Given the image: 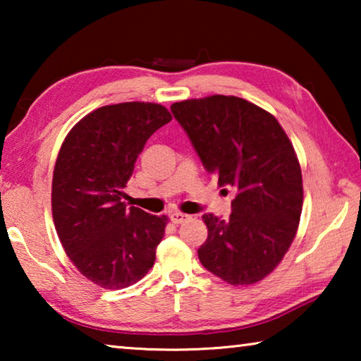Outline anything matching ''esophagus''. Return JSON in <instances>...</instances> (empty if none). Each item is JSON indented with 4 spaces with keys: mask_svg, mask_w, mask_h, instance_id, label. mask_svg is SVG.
<instances>
[{
    "mask_svg": "<svg viewBox=\"0 0 361 361\" xmlns=\"http://www.w3.org/2000/svg\"><path fill=\"white\" fill-rule=\"evenodd\" d=\"M186 218H188V215H185V213H180V212L170 213V221H172L173 224H181Z\"/></svg>",
    "mask_w": 361,
    "mask_h": 361,
    "instance_id": "1",
    "label": "esophagus"
}]
</instances>
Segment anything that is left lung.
Here are the masks:
<instances>
[{
    "label": "left lung",
    "instance_id": "1",
    "mask_svg": "<svg viewBox=\"0 0 361 361\" xmlns=\"http://www.w3.org/2000/svg\"><path fill=\"white\" fill-rule=\"evenodd\" d=\"M204 169L234 192L232 213L202 216L209 237L197 250L202 266L231 285L259 282L288 252L302 210V176L282 127L239 97L212 95L173 103Z\"/></svg>",
    "mask_w": 361,
    "mask_h": 361
}]
</instances>
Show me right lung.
<instances>
[{
    "instance_id": "right-lung-1",
    "label": "right lung",
    "mask_w": 361,
    "mask_h": 361,
    "mask_svg": "<svg viewBox=\"0 0 361 361\" xmlns=\"http://www.w3.org/2000/svg\"><path fill=\"white\" fill-rule=\"evenodd\" d=\"M170 119L156 103L102 106L79 121L60 148L52 180L59 239L78 271L103 288H127L154 264L167 216L122 200L146 140Z\"/></svg>"
}]
</instances>
